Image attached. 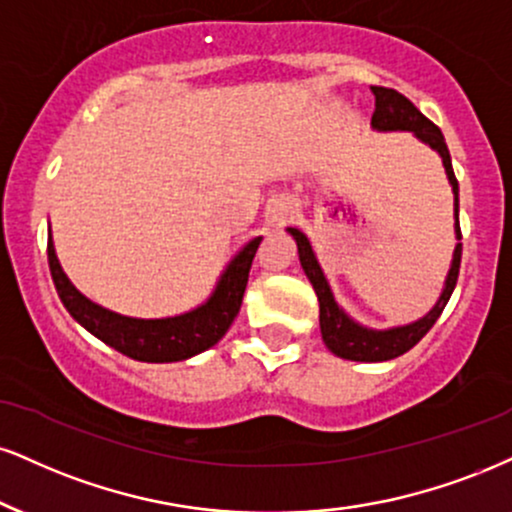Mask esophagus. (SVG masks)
<instances>
[{
	"instance_id": "34e87169",
	"label": "esophagus",
	"mask_w": 512,
	"mask_h": 512,
	"mask_svg": "<svg viewBox=\"0 0 512 512\" xmlns=\"http://www.w3.org/2000/svg\"><path fill=\"white\" fill-rule=\"evenodd\" d=\"M286 214H288V207H286V205H279V207L274 209L272 219H274V221H283V219H286Z\"/></svg>"
}]
</instances>
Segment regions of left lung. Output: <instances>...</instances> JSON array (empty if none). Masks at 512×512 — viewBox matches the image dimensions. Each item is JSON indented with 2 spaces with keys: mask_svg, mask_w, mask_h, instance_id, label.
I'll return each mask as SVG.
<instances>
[{
  "mask_svg": "<svg viewBox=\"0 0 512 512\" xmlns=\"http://www.w3.org/2000/svg\"><path fill=\"white\" fill-rule=\"evenodd\" d=\"M374 92V114H372V128L377 131H410L415 133V138H420L422 143H427L432 150L439 152L443 159V166H446V176L453 186L455 195V238H463L460 233V221H458V178L453 174L451 164V152H448L446 140H443V133L439 126H434L432 121L424 116L420 109L412 104L408 97L400 95L398 90L391 88H379V85H372ZM288 233L298 243V255L300 264H303L307 279H310L312 288H315L317 300H319V326H322V338L326 348L331 353L343 357V360H357V362H384L393 360V357L408 353L412 346L422 341L424 334L432 329L436 319L441 317L443 307H446L448 300H451V293L455 288V281H458L460 272V257H463V243L455 245L451 269H448L446 286L436 300V305L417 322L405 324V326H393V329L377 331L367 329V326L357 324L350 319L346 312L341 310L336 303L334 293H331L329 281L319 267L315 250H312L310 240L303 231L288 229Z\"/></svg>",
  "mask_w": 512,
  "mask_h": 512,
  "instance_id": "1",
  "label": "left lung"
}]
</instances>
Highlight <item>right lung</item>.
Listing matches in <instances>:
<instances>
[{
	"mask_svg": "<svg viewBox=\"0 0 512 512\" xmlns=\"http://www.w3.org/2000/svg\"><path fill=\"white\" fill-rule=\"evenodd\" d=\"M260 243L262 236H257L240 248L238 255L226 264L224 274L219 276L217 288L209 295L207 303L186 312V315L164 319L123 317L85 298L61 269L57 252H54L52 233L47 236V260L61 303L83 329H88L102 343L133 357V360L178 362L212 348L229 331L240 310V303H243L248 274Z\"/></svg>",
	"mask_w": 512,
	"mask_h": 512,
	"instance_id": "obj_1",
	"label": "right lung"
}]
</instances>
